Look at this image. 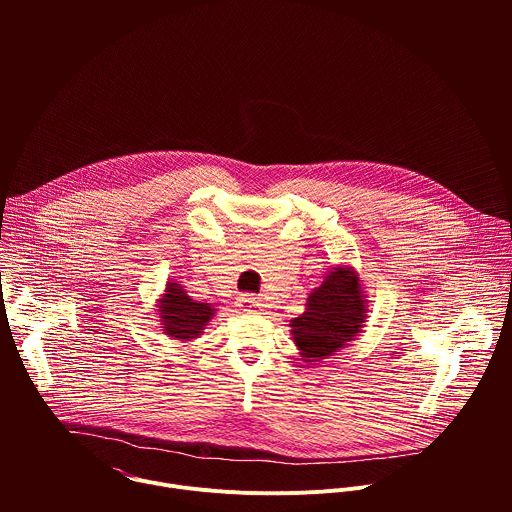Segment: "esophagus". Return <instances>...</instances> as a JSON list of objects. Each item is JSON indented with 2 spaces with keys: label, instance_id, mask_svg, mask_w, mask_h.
Returning a JSON list of instances; mask_svg holds the SVG:
<instances>
[{
  "label": "esophagus",
  "instance_id": "esophagus-1",
  "mask_svg": "<svg viewBox=\"0 0 512 512\" xmlns=\"http://www.w3.org/2000/svg\"><path fill=\"white\" fill-rule=\"evenodd\" d=\"M243 312H259L261 310V302L257 298H251V296H243L239 298V304H237Z\"/></svg>",
  "mask_w": 512,
  "mask_h": 512
}]
</instances>
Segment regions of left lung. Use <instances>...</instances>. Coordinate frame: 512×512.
Listing matches in <instances>:
<instances>
[{
    "label": "left lung",
    "mask_w": 512,
    "mask_h": 512,
    "mask_svg": "<svg viewBox=\"0 0 512 512\" xmlns=\"http://www.w3.org/2000/svg\"><path fill=\"white\" fill-rule=\"evenodd\" d=\"M367 322V291L350 265L332 267L310 291L302 316L289 322V334L304 362H318L356 340Z\"/></svg>",
    "instance_id": "8db88e82"
}]
</instances>
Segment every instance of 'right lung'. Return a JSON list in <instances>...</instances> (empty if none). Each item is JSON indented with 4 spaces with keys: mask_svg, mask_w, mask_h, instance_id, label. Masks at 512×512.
<instances>
[{
    "mask_svg": "<svg viewBox=\"0 0 512 512\" xmlns=\"http://www.w3.org/2000/svg\"><path fill=\"white\" fill-rule=\"evenodd\" d=\"M158 322L166 336L180 342H192L198 338L208 322L214 318L216 308L206 302L192 300L180 281L168 279L164 294L158 300Z\"/></svg>",
    "mask_w": 512,
    "mask_h": 512,
    "instance_id": "add662e5",
    "label": "right lung"
}]
</instances>
